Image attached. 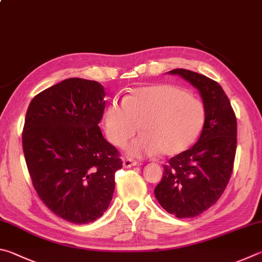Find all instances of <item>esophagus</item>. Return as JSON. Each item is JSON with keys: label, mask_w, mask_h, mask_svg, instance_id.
<instances>
[{"label": "esophagus", "mask_w": 262, "mask_h": 262, "mask_svg": "<svg viewBox=\"0 0 262 262\" xmlns=\"http://www.w3.org/2000/svg\"><path fill=\"white\" fill-rule=\"evenodd\" d=\"M137 164H139V161L135 159H132V158H125L122 163L123 167L125 168H130V167H133V166H136Z\"/></svg>", "instance_id": "esophagus-1"}]
</instances>
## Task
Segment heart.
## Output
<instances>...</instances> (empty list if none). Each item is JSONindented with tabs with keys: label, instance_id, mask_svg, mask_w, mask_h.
<instances>
[{
	"label": "heart",
	"instance_id": "1",
	"mask_svg": "<svg viewBox=\"0 0 262 262\" xmlns=\"http://www.w3.org/2000/svg\"><path fill=\"white\" fill-rule=\"evenodd\" d=\"M205 106L201 99L173 84L144 85L132 90L123 101L113 98L103 116L104 130L113 145L126 146L128 155L150 156L160 152L174 157L188 150L202 134Z\"/></svg>",
	"mask_w": 262,
	"mask_h": 262
}]
</instances>
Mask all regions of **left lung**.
<instances>
[{
    "instance_id": "8db88e82",
    "label": "left lung",
    "mask_w": 262,
    "mask_h": 262,
    "mask_svg": "<svg viewBox=\"0 0 262 262\" xmlns=\"http://www.w3.org/2000/svg\"><path fill=\"white\" fill-rule=\"evenodd\" d=\"M196 87L205 106V125L196 144L164 165L155 188L161 207L179 219L193 217L214 205L229 182L237 147V120L229 98L214 80L192 71L175 69Z\"/></svg>"
}]
</instances>
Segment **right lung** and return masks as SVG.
I'll list each match as a JSON object with an SVG mask.
<instances>
[{
  "instance_id": "obj_1",
  "label": "right lung",
  "mask_w": 262,
  "mask_h": 262,
  "mask_svg": "<svg viewBox=\"0 0 262 262\" xmlns=\"http://www.w3.org/2000/svg\"><path fill=\"white\" fill-rule=\"evenodd\" d=\"M105 95L97 81L66 79L32 99L24 123V156L37 196L77 225L107 210L122 168L120 154L98 126Z\"/></svg>"
}]
</instances>
